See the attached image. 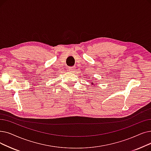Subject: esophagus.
Masks as SVG:
<instances>
[{"mask_svg": "<svg viewBox=\"0 0 151 151\" xmlns=\"http://www.w3.org/2000/svg\"><path fill=\"white\" fill-rule=\"evenodd\" d=\"M68 70L70 72H73L75 70V68L74 67H70L68 68Z\"/></svg>", "mask_w": 151, "mask_h": 151, "instance_id": "1", "label": "esophagus"}]
</instances>
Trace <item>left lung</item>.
<instances>
[{
  "instance_id": "1",
  "label": "left lung",
  "mask_w": 151,
  "mask_h": 151,
  "mask_svg": "<svg viewBox=\"0 0 151 151\" xmlns=\"http://www.w3.org/2000/svg\"><path fill=\"white\" fill-rule=\"evenodd\" d=\"M92 84H93V83H92Z\"/></svg>"
}]
</instances>
